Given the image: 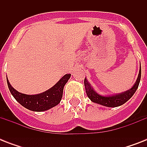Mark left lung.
Returning a JSON list of instances; mask_svg holds the SVG:
<instances>
[{"mask_svg":"<svg viewBox=\"0 0 147 147\" xmlns=\"http://www.w3.org/2000/svg\"><path fill=\"white\" fill-rule=\"evenodd\" d=\"M140 78H141V67L140 66V71L138 74V77L137 78L136 82L133 85L132 88L130 89L127 90L126 92H121L119 94H111V95H101L97 93L92 85L88 82L87 78H85L84 84H85V88L86 94L89 99L92 102L96 103L98 105H103L105 107H115L121 106L126 103L131 97L134 94V93L137 91V88L139 86L140 82Z\"/></svg>","mask_w":147,"mask_h":147,"instance_id":"obj_1","label":"left lung"}]
</instances>
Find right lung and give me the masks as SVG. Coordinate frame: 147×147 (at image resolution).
Segmentation results:
<instances>
[{
    "label": "right lung",
    "mask_w": 147,
    "mask_h": 147,
    "mask_svg": "<svg viewBox=\"0 0 147 147\" xmlns=\"http://www.w3.org/2000/svg\"><path fill=\"white\" fill-rule=\"evenodd\" d=\"M71 77V74L65 75L55 85L46 92L36 94H26L17 92L11 86L7 77V82L10 93L17 101L26 109L33 111H45L59 104L63 94L65 85Z\"/></svg>",
    "instance_id": "1"
}]
</instances>
